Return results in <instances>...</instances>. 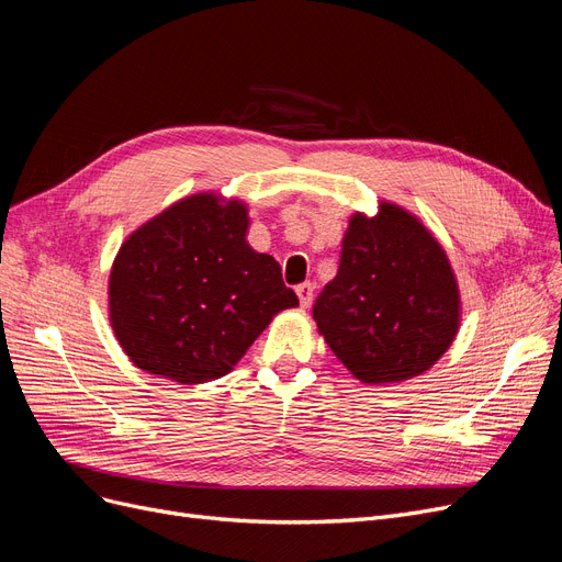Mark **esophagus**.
Masks as SVG:
<instances>
[{"label": "esophagus", "mask_w": 562, "mask_h": 562, "mask_svg": "<svg viewBox=\"0 0 562 562\" xmlns=\"http://www.w3.org/2000/svg\"><path fill=\"white\" fill-rule=\"evenodd\" d=\"M296 294H299V301H301V307H310L312 299H314V284L312 282H303L296 286Z\"/></svg>", "instance_id": "obj_1"}]
</instances>
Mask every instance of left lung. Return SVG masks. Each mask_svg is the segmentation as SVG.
Masks as SVG:
<instances>
[{"instance_id": "8db88e82", "label": "left lung", "mask_w": 562, "mask_h": 562, "mask_svg": "<svg viewBox=\"0 0 562 562\" xmlns=\"http://www.w3.org/2000/svg\"><path fill=\"white\" fill-rule=\"evenodd\" d=\"M326 345L364 383L427 372L459 328V291L436 238L395 204L356 213L339 268L312 305Z\"/></svg>"}]
</instances>
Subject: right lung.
Here are the masks:
<instances>
[{"mask_svg":"<svg viewBox=\"0 0 562 562\" xmlns=\"http://www.w3.org/2000/svg\"><path fill=\"white\" fill-rule=\"evenodd\" d=\"M246 232V206L194 194L121 246L110 319L139 370L179 383L221 379L273 314L299 305L280 263L255 252Z\"/></svg>","mask_w":562,"mask_h":562,"instance_id":"right-lung-1","label":"right lung"}]
</instances>
